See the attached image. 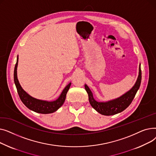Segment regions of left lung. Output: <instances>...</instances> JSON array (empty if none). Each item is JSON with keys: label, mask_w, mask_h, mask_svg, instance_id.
Segmentation results:
<instances>
[{"label": "left lung", "mask_w": 156, "mask_h": 156, "mask_svg": "<svg viewBox=\"0 0 156 156\" xmlns=\"http://www.w3.org/2000/svg\"><path fill=\"white\" fill-rule=\"evenodd\" d=\"M142 80V71L140 64L139 66L138 76L134 86L126 93L114 100L108 102H98L94 99L93 94L89 87L85 85L86 91L88 95V99L92 107L98 112L105 116L114 115L123 111L132 103L134 97L140 88Z\"/></svg>", "instance_id": "obj_1"}]
</instances>
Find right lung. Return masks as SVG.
Wrapping results in <instances>:
<instances>
[{
    "label": "right lung",
    "instance_id": "add662e5",
    "mask_svg": "<svg viewBox=\"0 0 156 156\" xmlns=\"http://www.w3.org/2000/svg\"><path fill=\"white\" fill-rule=\"evenodd\" d=\"M18 63V55L17 56V61H16V63L14 67V80L16 88H17L18 95L22 102L30 110L40 114L52 113L56 111L59 108H61L65 101L66 96V94L68 90L69 89L71 83H69L64 88L58 99H56L55 101L50 102L35 99V98L32 97L24 91L19 83L17 77Z\"/></svg>",
    "mask_w": 156,
    "mask_h": 156
}]
</instances>
